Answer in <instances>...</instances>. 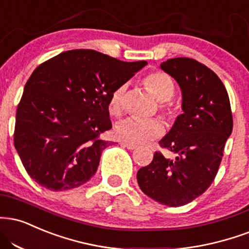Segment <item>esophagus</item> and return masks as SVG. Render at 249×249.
Wrapping results in <instances>:
<instances>
[{"label": "esophagus", "instance_id": "1", "mask_svg": "<svg viewBox=\"0 0 249 249\" xmlns=\"http://www.w3.org/2000/svg\"><path fill=\"white\" fill-rule=\"evenodd\" d=\"M121 146H123V147H125V148H127V149L137 148V145H133V143H128V142H121Z\"/></svg>", "mask_w": 249, "mask_h": 249}]
</instances>
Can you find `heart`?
<instances>
[{
	"label": "heart",
	"instance_id": "heart-1",
	"mask_svg": "<svg viewBox=\"0 0 249 249\" xmlns=\"http://www.w3.org/2000/svg\"><path fill=\"white\" fill-rule=\"evenodd\" d=\"M143 85L157 101L160 102V110L167 121L173 123L176 119L175 110L167 107L166 102L172 100L175 94V85L172 77L163 71H153L143 79ZM126 87L119 86L111 92L109 98V111L113 116H121L124 110V98ZM116 136L118 139L128 143H146L157 139L163 133L162 122L157 118L139 121L127 118L116 125Z\"/></svg>",
	"mask_w": 249,
	"mask_h": 249
}]
</instances>
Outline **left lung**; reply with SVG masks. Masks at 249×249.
Returning a JSON list of instances; mask_svg holds the SVG:
<instances>
[{
    "label": "left lung",
    "instance_id": "8db88e82",
    "mask_svg": "<svg viewBox=\"0 0 249 249\" xmlns=\"http://www.w3.org/2000/svg\"><path fill=\"white\" fill-rule=\"evenodd\" d=\"M161 70L176 80L183 113L160 140L174 158L155 152L148 166L138 170L142 193L167 206L193 202L210 187L219 169L233 128L229 94L205 65L190 58L162 62Z\"/></svg>",
    "mask_w": 249,
    "mask_h": 249
}]
</instances>
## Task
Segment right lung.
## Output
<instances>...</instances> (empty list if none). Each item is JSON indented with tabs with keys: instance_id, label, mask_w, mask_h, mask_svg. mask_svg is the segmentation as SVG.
I'll return each mask as SVG.
<instances>
[{
	"instance_id": "add662e5",
	"label": "right lung",
	"mask_w": 249,
	"mask_h": 249,
	"mask_svg": "<svg viewBox=\"0 0 249 249\" xmlns=\"http://www.w3.org/2000/svg\"><path fill=\"white\" fill-rule=\"evenodd\" d=\"M146 61L125 62L94 50H71L39 65L17 107L14 143L24 168L53 191L77 188L97 170L111 142L109 98Z\"/></svg>"
}]
</instances>
